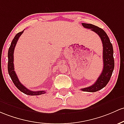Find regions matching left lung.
Here are the masks:
<instances>
[{
    "instance_id": "8db88e82",
    "label": "left lung",
    "mask_w": 124,
    "mask_h": 124,
    "mask_svg": "<svg viewBox=\"0 0 124 124\" xmlns=\"http://www.w3.org/2000/svg\"><path fill=\"white\" fill-rule=\"evenodd\" d=\"M82 24L85 28L90 29L91 31L97 33L102 42L104 68L101 74L94 84L89 87L81 89L82 91L94 92L104 88L111 79L114 69V59L113 56L114 51L112 43H111L108 35L104 30L92 24L82 23Z\"/></svg>"
}]
</instances>
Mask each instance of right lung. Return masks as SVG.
Returning a JSON list of instances; mask_svg holds the SVG:
<instances>
[{
  "label": "right lung",
  "mask_w": 124,
  "mask_h": 124,
  "mask_svg": "<svg viewBox=\"0 0 124 124\" xmlns=\"http://www.w3.org/2000/svg\"><path fill=\"white\" fill-rule=\"evenodd\" d=\"M23 31L22 32H19L16 35L15 38H13L11 44H10V47H9V51H8V72H9V75H10V78L13 81V84L17 87L18 89L22 92L23 93L28 95H39L45 93L46 92L45 91H32L28 88H26L23 86L21 83L20 82L18 78L16 75L15 71L14 70V63H13V53H14L15 47L16 46V45L17 43V40L20 36V35L23 33Z\"/></svg>",
  "instance_id": "1"
}]
</instances>
